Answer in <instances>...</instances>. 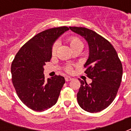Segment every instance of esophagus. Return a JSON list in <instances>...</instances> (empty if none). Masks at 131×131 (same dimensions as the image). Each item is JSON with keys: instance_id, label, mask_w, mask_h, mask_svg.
Returning <instances> with one entry per match:
<instances>
[{"instance_id": "esophagus-1", "label": "esophagus", "mask_w": 131, "mask_h": 131, "mask_svg": "<svg viewBox=\"0 0 131 131\" xmlns=\"http://www.w3.org/2000/svg\"><path fill=\"white\" fill-rule=\"evenodd\" d=\"M73 80V79H72L71 78H70V77H65L66 82H69V81H71V80Z\"/></svg>"}]
</instances>
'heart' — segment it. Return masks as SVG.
Masks as SVG:
<instances>
[{
	"mask_svg": "<svg viewBox=\"0 0 131 131\" xmlns=\"http://www.w3.org/2000/svg\"><path fill=\"white\" fill-rule=\"evenodd\" d=\"M68 41L69 43L70 46H71L73 50L76 49V48H78V47H82L83 48V46H84L83 43L81 41V39H80V38H78V37H75V36L70 37L68 39ZM58 47V42H55L53 44V45H52V47H51V53H52V55H54L56 53ZM65 71L68 72V73H71L72 71H73L71 66H67L65 68Z\"/></svg>",
	"mask_w": 131,
	"mask_h": 131,
	"instance_id": "obj_1",
	"label": "heart"
}]
</instances>
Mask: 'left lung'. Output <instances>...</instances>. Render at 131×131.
I'll return each instance as SVG.
<instances>
[{"label": "left lung", "mask_w": 131, "mask_h": 131, "mask_svg": "<svg viewBox=\"0 0 131 131\" xmlns=\"http://www.w3.org/2000/svg\"><path fill=\"white\" fill-rule=\"evenodd\" d=\"M82 36L89 46V57L84 73L92 80L81 83L77 94L78 104L85 111L96 113L105 110L116 98L122 82V65L114 46L96 32L84 27H69Z\"/></svg>", "instance_id": "obj_1"}]
</instances>
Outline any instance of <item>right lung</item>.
Returning a JSON list of instances; mask_svg holds the SVG:
<instances>
[{"instance_id": "obj_1", "label": "right lung", "mask_w": 131, "mask_h": 131, "mask_svg": "<svg viewBox=\"0 0 131 131\" xmlns=\"http://www.w3.org/2000/svg\"><path fill=\"white\" fill-rule=\"evenodd\" d=\"M68 30L67 26H61L36 35L20 48L12 62V82L16 93L34 111L43 112L54 105L65 83L60 75L45 80L43 66L51 60L53 43Z\"/></svg>"}]
</instances>
